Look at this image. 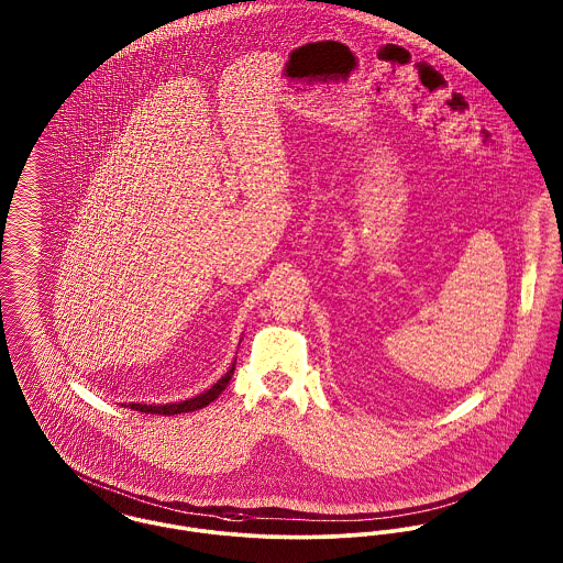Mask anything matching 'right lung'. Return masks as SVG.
<instances>
[{"mask_svg": "<svg viewBox=\"0 0 563 563\" xmlns=\"http://www.w3.org/2000/svg\"><path fill=\"white\" fill-rule=\"evenodd\" d=\"M234 371H236V360L232 362L230 371H228L212 388H208V390H203L201 395H197V397H192V399H186V401L158 402V405H156V402H152V405H150V402H128V405H123V407H130V409L143 411V413H158V416H175V413L195 411V409H201V407L210 405V402L214 401V399L228 388V384H230Z\"/></svg>", "mask_w": 563, "mask_h": 563, "instance_id": "add662e5", "label": "right lung"}]
</instances>
